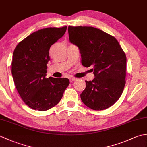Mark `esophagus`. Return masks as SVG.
I'll return each mask as SVG.
<instances>
[{"mask_svg": "<svg viewBox=\"0 0 147 147\" xmlns=\"http://www.w3.org/2000/svg\"><path fill=\"white\" fill-rule=\"evenodd\" d=\"M75 80H76V78H69V81L71 82H73Z\"/></svg>", "mask_w": 147, "mask_h": 147, "instance_id": "1", "label": "esophagus"}]
</instances>
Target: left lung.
I'll use <instances>...</instances> for the list:
<instances>
[{"instance_id":"1","label":"left lung","mask_w":147,"mask_h":147,"mask_svg":"<svg viewBox=\"0 0 147 147\" xmlns=\"http://www.w3.org/2000/svg\"><path fill=\"white\" fill-rule=\"evenodd\" d=\"M68 33L71 43L78 47L82 64L94 71L95 78L85 81L81 99L93 110L109 108L120 98L125 86V52L114 36L94 27L69 26Z\"/></svg>"}]
</instances>
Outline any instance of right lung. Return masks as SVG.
Returning <instances> with one entry per match:
<instances>
[{"mask_svg": "<svg viewBox=\"0 0 147 147\" xmlns=\"http://www.w3.org/2000/svg\"><path fill=\"white\" fill-rule=\"evenodd\" d=\"M67 26L47 28L28 36L13 52L12 74L16 88L25 104L34 110L44 111L60 102L69 80L46 78L51 45L66 32Z\"/></svg>", "mask_w": 147, "mask_h": 147, "instance_id": "1", "label": "right lung"}]
</instances>
